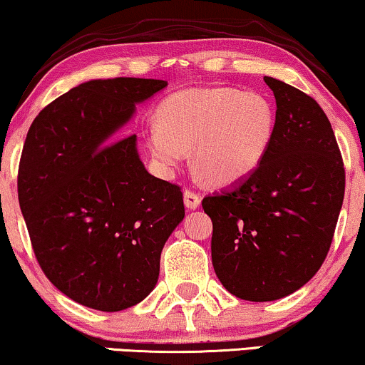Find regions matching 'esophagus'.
<instances>
[{"label":"esophagus","instance_id":"34e87169","mask_svg":"<svg viewBox=\"0 0 365 365\" xmlns=\"http://www.w3.org/2000/svg\"><path fill=\"white\" fill-rule=\"evenodd\" d=\"M183 200H185V205L187 209H197L198 205H200V195H198L197 192L190 190V188H187L185 192H183Z\"/></svg>","mask_w":365,"mask_h":365}]
</instances>
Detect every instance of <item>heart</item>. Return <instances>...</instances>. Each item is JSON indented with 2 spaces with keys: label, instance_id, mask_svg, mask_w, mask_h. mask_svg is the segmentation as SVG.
<instances>
[{
  "label": "heart",
  "instance_id": "heart-1",
  "mask_svg": "<svg viewBox=\"0 0 365 365\" xmlns=\"http://www.w3.org/2000/svg\"><path fill=\"white\" fill-rule=\"evenodd\" d=\"M274 129L276 110L266 96L207 87L168 96L146 141L163 173H172L193 148L198 172L212 183L229 185L259 167Z\"/></svg>",
  "mask_w": 365,
  "mask_h": 365
}]
</instances>
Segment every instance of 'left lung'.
<instances>
[{"label":"left lung","instance_id":"left-lung-1","mask_svg":"<svg viewBox=\"0 0 365 365\" xmlns=\"http://www.w3.org/2000/svg\"><path fill=\"white\" fill-rule=\"evenodd\" d=\"M264 82L276 99L267 155L247 178L202 200L217 278L247 302L288 297L315 276L345 192L342 153L324 109L283 81Z\"/></svg>","mask_w":365,"mask_h":365}]
</instances>
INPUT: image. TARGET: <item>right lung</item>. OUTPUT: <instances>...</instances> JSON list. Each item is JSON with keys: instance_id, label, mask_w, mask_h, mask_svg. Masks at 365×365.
I'll list each match as a JSON object with an SVG mask.
<instances>
[{"instance_id": "add662e5", "label": "right lung", "mask_w": 365, "mask_h": 365, "mask_svg": "<svg viewBox=\"0 0 365 365\" xmlns=\"http://www.w3.org/2000/svg\"><path fill=\"white\" fill-rule=\"evenodd\" d=\"M167 81H91L40 110L23 145L18 200L35 257L81 305L119 312L148 297L185 215L182 187L146 172L119 128Z\"/></svg>"}]
</instances>
